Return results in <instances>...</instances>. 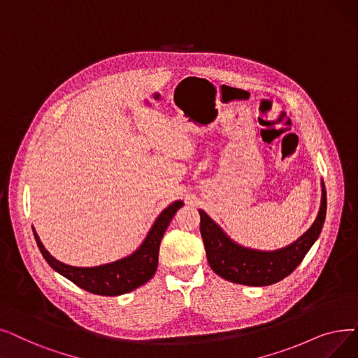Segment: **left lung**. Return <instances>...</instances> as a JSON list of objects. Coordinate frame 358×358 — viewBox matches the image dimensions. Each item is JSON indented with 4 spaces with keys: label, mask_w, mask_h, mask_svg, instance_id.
Returning a JSON list of instances; mask_svg holds the SVG:
<instances>
[{
    "label": "left lung",
    "mask_w": 358,
    "mask_h": 358,
    "mask_svg": "<svg viewBox=\"0 0 358 358\" xmlns=\"http://www.w3.org/2000/svg\"><path fill=\"white\" fill-rule=\"evenodd\" d=\"M200 213V234L206 248L209 266L227 281L265 287L279 282L303 262L310 247L317 240L326 216V190L322 184L320 210L313 225L292 244L275 252H259L236 244L217 227L206 212Z\"/></svg>",
    "instance_id": "1"
}]
</instances>
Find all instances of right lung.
I'll return each instance as SVG.
<instances>
[{
    "mask_svg": "<svg viewBox=\"0 0 358 358\" xmlns=\"http://www.w3.org/2000/svg\"><path fill=\"white\" fill-rule=\"evenodd\" d=\"M182 206V201L177 200L169 205L155 221L143 244L129 257L108 263V265L95 268H76L54 259L48 250H45L38 234L34 229L35 240L43 259L50 263V266L66 276L77 287H80L92 294L98 295H121L127 294L137 287L146 284L155 275L158 268V256L161 240L165 231L173 220L176 212Z\"/></svg>",
    "mask_w": 358,
    "mask_h": 358,
    "instance_id": "obj_1",
    "label": "right lung"
}]
</instances>
